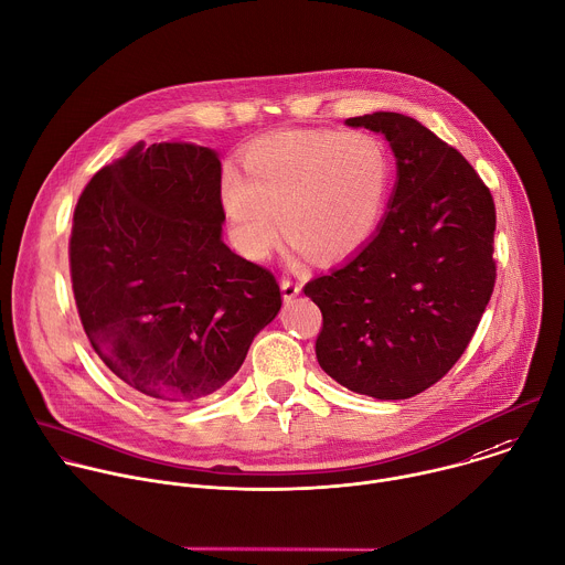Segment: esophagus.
<instances>
[{
  "label": "esophagus",
  "mask_w": 565,
  "mask_h": 565,
  "mask_svg": "<svg viewBox=\"0 0 565 565\" xmlns=\"http://www.w3.org/2000/svg\"><path fill=\"white\" fill-rule=\"evenodd\" d=\"M281 292H284V301H286V303H290V301L301 292V286H299L297 281H292V279L284 277V279H281Z\"/></svg>",
  "instance_id": "34e87169"
}]
</instances>
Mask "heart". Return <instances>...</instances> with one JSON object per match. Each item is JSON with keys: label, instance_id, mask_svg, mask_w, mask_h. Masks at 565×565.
Here are the masks:
<instances>
[{"label": "heart", "instance_id": "1", "mask_svg": "<svg viewBox=\"0 0 565 565\" xmlns=\"http://www.w3.org/2000/svg\"><path fill=\"white\" fill-rule=\"evenodd\" d=\"M244 174L226 170L222 209L250 257H266L277 221L297 255L337 262L359 250L380 224L391 168L382 146L363 132L286 130L250 143Z\"/></svg>", "mask_w": 565, "mask_h": 565}]
</instances>
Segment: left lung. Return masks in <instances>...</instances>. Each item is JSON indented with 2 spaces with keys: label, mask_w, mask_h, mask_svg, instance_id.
Listing matches in <instances>:
<instances>
[{
  "label": "left lung",
  "mask_w": 565,
  "mask_h": 565,
  "mask_svg": "<svg viewBox=\"0 0 565 565\" xmlns=\"http://www.w3.org/2000/svg\"><path fill=\"white\" fill-rule=\"evenodd\" d=\"M382 132L397 159L388 213L354 257L306 284L323 326L319 365L352 393L408 399L457 363L490 301L497 213L461 152L417 119H345Z\"/></svg>",
  "instance_id": "left-lung-1"
}]
</instances>
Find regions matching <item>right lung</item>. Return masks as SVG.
<instances>
[{
  "mask_svg": "<svg viewBox=\"0 0 565 565\" xmlns=\"http://www.w3.org/2000/svg\"><path fill=\"white\" fill-rule=\"evenodd\" d=\"M211 148L132 146L84 188L71 279L86 337L113 374L161 404L217 393L281 308L275 275L222 239Z\"/></svg>",
  "mask_w": 565,
  "mask_h": 565,
  "instance_id": "1",
  "label": "right lung"
}]
</instances>
